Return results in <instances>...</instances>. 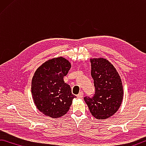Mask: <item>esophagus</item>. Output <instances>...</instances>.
Listing matches in <instances>:
<instances>
[{"label": "esophagus", "mask_w": 146, "mask_h": 146, "mask_svg": "<svg viewBox=\"0 0 146 146\" xmlns=\"http://www.w3.org/2000/svg\"><path fill=\"white\" fill-rule=\"evenodd\" d=\"M77 97H78V98H80V99L83 98V92H80V94H78Z\"/></svg>", "instance_id": "esophagus-1"}]
</instances>
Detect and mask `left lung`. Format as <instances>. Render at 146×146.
I'll use <instances>...</instances> for the list:
<instances>
[{
  "mask_svg": "<svg viewBox=\"0 0 146 146\" xmlns=\"http://www.w3.org/2000/svg\"><path fill=\"white\" fill-rule=\"evenodd\" d=\"M91 76L96 92L84 98L92 115L97 119H106L118 110L123 99L120 76L110 62L104 58L91 59Z\"/></svg>",
  "mask_w": 146,
  "mask_h": 146,
  "instance_id": "1",
  "label": "left lung"
}]
</instances>
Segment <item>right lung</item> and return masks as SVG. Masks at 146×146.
Returning <instances> with one entry per match:
<instances>
[{"label": "right lung", "instance_id": "add662e5", "mask_svg": "<svg viewBox=\"0 0 146 146\" xmlns=\"http://www.w3.org/2000/svg\"><path fill=\"white\" fill-rule=\"evenodd\" d=\"M71 67L62 57L52 59L42 64L33 76L31 93L37 108L47 116L58 118L66 114L76 98L64 76Z\"/></svg>", "mask_w": 146, "mask_h": 146}]
</instances>
